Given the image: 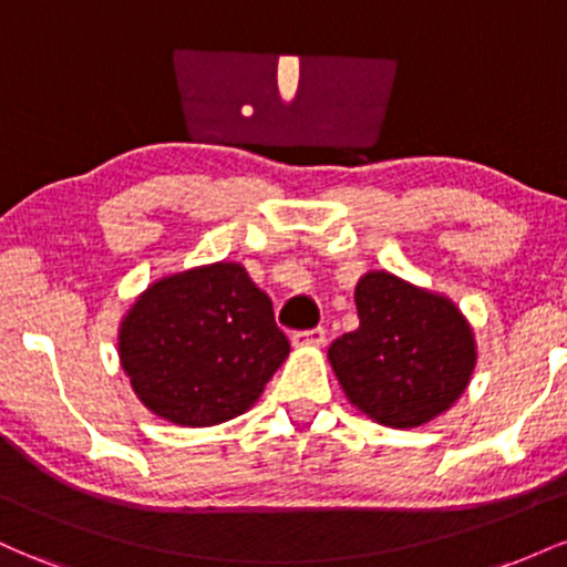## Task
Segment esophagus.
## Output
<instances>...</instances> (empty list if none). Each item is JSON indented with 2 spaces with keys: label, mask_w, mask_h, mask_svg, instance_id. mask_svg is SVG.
I'll list each match as a JSON object with an SVG mask.
<instances>
[{
  "label": "esophagus",
  "mask_w": 567,
  "mask_h": 567,
  "mask_svg": "<svg viewBox=\"0 0 567 567\" xmlns=\"http://www.w3.org/2000/svg\"><path fill=\"white\" fill-rule=\"evenodd\" d=\"M290 343L296 349L324 347V330L322 328H315V330H301V333H292L290 336Z\"/></svg>",
  "instance_id": "esophagus-1"
}]
</instances>
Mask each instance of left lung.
Returning a JSON list of instances; mask_svg holds the SVG:
<instances>
[{"mask_svg":"<svg viewBox=\"0 0 567 567\" xmlns=\"http://www.w3.org/2000/svg\"><path fill=\"white\" fill-rule=\"evenodd\" d=\"M360 328L328 360L347 400L375 424L424 426L464 394L477 365L470 320L442 292L368 271L354 288Z\"/></svg>","mask_w":567,"mask_h":567,"instance_id":"obj_1","label":"left lung"}]
</instances>
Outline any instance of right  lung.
<instances>
[{"label": "right lung", "mask_w": 567, "mask_h": 567, "mask_svg": "<svg viewBox=\"0 0 567 567\" xmlns=\"http://www.w3.org/2000/svg\"><path fill=\"white\" fill-rule=\"evenodd\" d=\"M120 365L138 400L175 426H216L256 405L290 343L243 264L148 285L120 322Z\"/></svg>", "instance_id": "right-lung-1"}]
</instances>
